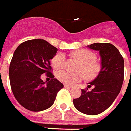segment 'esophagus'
I'll list each match as a JSON object with an SVG mask.
<instances>
[{
	"label": "esophagus",
	"instance_id": "34e87169",
	"mask_svg": "<svg viewBox=\"0 0 131 131\" xmlns=\"http://www.w3.org/2000/svg\"><path fill=\"white\" fill-rule=\"evenodd\" d=\"M64 87L67 88V89H70V88H71V86L69 85H68V84H64Z\"/></svg>",
	"mask_w": 131,
	"mask_h": 131
}]
</instances>
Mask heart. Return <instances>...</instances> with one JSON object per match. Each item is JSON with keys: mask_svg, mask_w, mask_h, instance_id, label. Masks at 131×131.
<instances>
[{"mask_svg": "<svg viewBox=\"0 0 131 131\" xmlns=\"http://www.w3.org/2000/svg\"><path fill=\"white\" fill-rule=\"evenodd\" d=\"M72 56L80 61L77 73H72L67 70H61L56 73L57 79L61 82L73 85L80 82L85 77L91 79L96 77L99 71V64L96 62V54L88 49H78L72 52ZM66 55L58 53L51 59V64L54 69L61 70L65 66Z\"/></svg>", "mask_w": 131, "mask_h": 131, "instance_id": "heart-1", "label": "heart"}]
</instances>
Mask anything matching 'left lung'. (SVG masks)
<instances>
[{
	"instance_id": "obj_1",
	"label": "left lung",
	"mask_w": 131,
	"mask_h": 131,
	"mask_svg": "<svg viewBox=\"0 0 131 131\" xmlns=\"http://www.w3.org/2000/svg\"><path fill=\"white\" fill-rule=\"evenodd\" d=\"M89 48L99 51L101 70L87 87L94 86L89 92L82 89L80 98L73 100L78 111L89 115L103 112L113 103L122 89L124 76V58L116 47L110 43H93Z\"/></svg>"
}]
</instances>
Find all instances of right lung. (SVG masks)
Returning <instances> with one entry per match:
<instances>
[{
    "instance_id": "1",
    "label": "right lung",
    "mask_w": 131,
    "mask_h": 131,
    "mask_svg": "<svg viewBox=\"0 0 131 131\" xmlns=\"http://www.w3.org/2000/svg\"><path fill=\"white\" fill-rule=\"evenodd\" d=\"M57 51L47 41L34 39L22 42L14 52L9 68L11 89L19 103L30 111L50 107L63 88L51 72L50 60ZM45 73L52 78L47 84L41 79Z\"/></svg>"
}]
</instances>
